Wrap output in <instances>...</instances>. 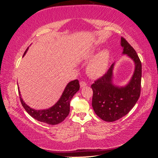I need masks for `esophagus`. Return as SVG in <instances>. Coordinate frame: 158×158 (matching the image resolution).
<instances>
[{"label": "esophagus", "mask_w": 158, "mask_h": 158, "mask_svg": "<svg viewBox=\"0 0 158 158\" xmlns=\"http://www.w3.org/2000/svg\"><path fill=\"white\" fill-rule=\"evenodd\" d=\"M80 88H84L87 85V84H86V82H84V81H81V82H80Z\"/></svg>", "instance_id": "34e87169"}]
</instances>
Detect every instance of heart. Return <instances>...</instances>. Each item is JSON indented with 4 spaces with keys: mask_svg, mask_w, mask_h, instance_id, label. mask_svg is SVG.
Returning <instances> with one entry per match:
<instances>
[{
    "mask_svg": "<svg viewBox=\"0 0 158 158\" xmlns=\"http://www.w3.org/2000/svg\"><path fill=\"white\" fill-rule=\"evenodd\" d=\"M95 51L92 50L87 55L86 58L90 59L94 55ZM110 59V52L107 49L100 51L90 61L87 66L88 74L92 77H100L103 76L108 68Z\"/></svg>",
    "mask_w": 158,
    "mask_h": 158,
    "instance_id": "heart-1",
    "label": "heart"
}]
</instances>
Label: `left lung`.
Returning a JSON list of instances; mask_svg holds the SVG:
<instances>
[{"label": "left lung", "instance_id": "left-lung-1", "mask_svg": "<svg viewBox=\"0 0 158 158\" xmlns=\"http://www.w3.org/2000/svg\"><path fill=\"white\" fill-rule=\"evenodd\" d=\"M121 40L123 54L130 57L135 64L130 81L125 86L119 87L113 84V63L102 78L91 85L94 92L93 109L99 118L107 122L115 121L126 115L135 106L140 95L141 61L135 50L125 38L121 37Z\"/></svg>", "mask_w": 158, "mask_h": 158}]
</instances>
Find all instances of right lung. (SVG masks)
Here are the masks:
<instances>
[{
	"label": "right lung",
	"mask_w": 158,
	"mask_h": 158,
	"mask_svg": "<svg viewBox=\"0 0 158 158\" xmlns=\"http://www.w3.org/2000/svg\"><path fill=\"white\" fill-rule=\"evenodd\" d=\"M27 49L26 50L23 56L26 55ZM79 89L80 84L78 80H74L73 81H71L66 85L64 92L60 99L58 100V102L51 107L43 110H35L28 106L21 98L19 88L18 92L22 106L31 117L40 122L45 123L51 125H55L63 122L66 117L69 115L71 99L74 96V95Z\"/></svg>",
	"instance_id": "obj_1"
}]
</instances>
